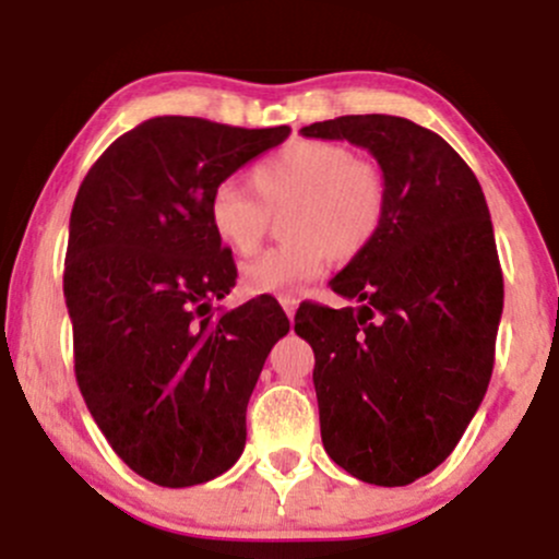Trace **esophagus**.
I'll list each match as a JSON object with an SVG mask.
<instances>
[{
  "label": "esophagus",
  "mask_w": 559,
  "mask_h": 559,
  "mask_svg": "<svg viewBox=\"0 0 559 559\" xmlns=\"http://www.w3.org/2000/svg\"><path fill=\"white\" fill-rule=\"evenodd\" d=\"M278 302H281V308H284L286 316L294 318V312H297V305H299L297 297H289V294H286V297H281Z\"/></svg>",
  "instance_id": "obj_1"
}]
</instances>
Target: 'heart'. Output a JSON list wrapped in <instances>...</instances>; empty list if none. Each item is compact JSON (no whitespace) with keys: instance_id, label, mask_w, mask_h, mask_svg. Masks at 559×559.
Listing matches in <instances>:
<instances>
[{"instance_id":"heart-1","label":"heart","mask_w":559,"mask_h":559,"mask_svg":"<svg viewBox=\"0 0 559 559\" xmlns=\"http://www.w3.org/2000/svg\"><path fill=\"white\" fill-rule=\"evenodd\" d=\"M249 188L225 180L206 199V223L219 243L247 257L260 247L270 214H284L281 247L254 257L241 270L249 294L299 292L329 265V257L347 262L364 254L377 238L388 212L382 169L360 162L340 143L297 140L260 158L247 175Z\"/></svg>"}]
</instances>
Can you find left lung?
Here are the masks:
<instances>
[{"label": "left lung", "instance_id": "8db88e82", "mask_svg": "<svg viewBox=\"0 0 559 559\" xmlns=\"http://www.w3.org/2000/svg\"><path fill=\"white\" fill-rule=\"evenodd\" d=\"M377 158L388 212L371 247L331 278L358 302H305L323 449L373 486H408L456 449L493 371L504 278L480 182L440 134L366 114L302 127Z\"/></svg>", "mask_w": 559, "mask_h": 559}]
</instances>
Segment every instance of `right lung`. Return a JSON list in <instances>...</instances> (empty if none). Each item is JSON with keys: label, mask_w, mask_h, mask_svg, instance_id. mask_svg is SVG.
Segmentation results:
<instances>
[{"label": "right lung", "mask_w": 559, "mask_h": 559, "mask_svg": "<svg viewBox=\"0 0 559 559\" xmlns=\"http://www.w3.org/2000/svg\"><path fill=\"white\" fill-rule=\"evenodd\" d=\"M286 138L156 116L108 145L73 201L63 294L79 390L110 449L156 486L212 480L247 445L251 390L289 318L267 297L214 316L238 273L206 199Z\"/></svg>", "instance_id": "right-lung-1"}]
</instances>
